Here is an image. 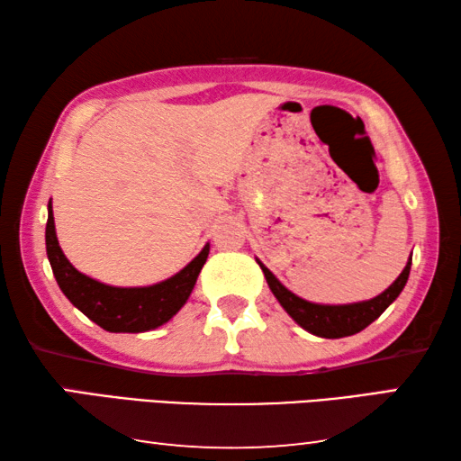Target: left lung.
Instances as JSON below:
<instances>
[{"label":"left lung","mask_w":461,"mask_h":461,"mask_svg":"<svg viewBox=\"0 0 461 461\" xmlns=\"http://www.w3.org/2000/svg\"><path fill=\"white\" fill-rule=\"evenodd\" d=\"M260 268L267 276V283L270 286V291L275 293L280 305L285 307V311L291 315L296 323H299L303 330H307L309 333L319 335V338H346V335H354L357 331H362L368 327L372 321L384 313L386 307L393 303L396 296L401 294V291L407 285L409 280V272H411V258L407 262V267L401 272V276L390 285L384 293L374 296L370 301H362V303H354V305H315V303H309L301 296L293 294L288 288L278 283V278L272 275V272L264 267L262 262Z\"/></svg>","instance_id":"left-lung-1"}]
</instances>
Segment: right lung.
Instances as JSON below:
<instances>
[{"label": "right lung", "mask_w": 461, "mask_h": 461, "mask_svg": "<svg viewBox=\"0 0 461 461\" xmlns=\"http://www.w3.org/2000/svg\"><path fill=\"white\" fill-rule=\"evenodd\" d=\"M46 254H49L54 278L60 291L73 305L87 315L93 323L113 333L150 331L167 323L178 313L193 291L197 276L207 260L209 244L201 249L197 258L191 260L178 275L165 283L140 288H120L97 283L81 275L65 258L54 231L52 205L49 203V221H46Z\"/></svg>", "instance_id": "obj_1"}]
</instances>
